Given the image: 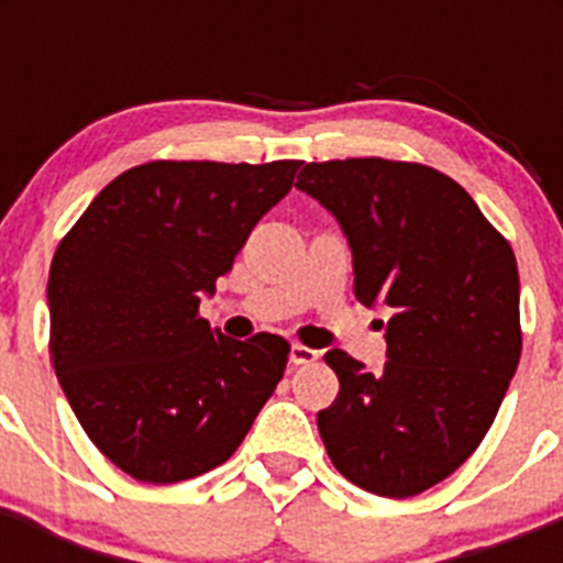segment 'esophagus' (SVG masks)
<instances>
[{"label":"esophagus","instance_id":"esophagus-1","mask_svg":"<svg viewBox=\"0 0 563 563\" xmlns=\"http://www.w3.org/2000/svg\"><path fill=\"white\" fill-rule=\"evenodd\" d=\"M318 355H321V352L310 350V346H305V343H292L290 361L296 363V366H310V363L318 361Z\"/></svg>","mask_w":563,"mask_h":563}]
</instances>
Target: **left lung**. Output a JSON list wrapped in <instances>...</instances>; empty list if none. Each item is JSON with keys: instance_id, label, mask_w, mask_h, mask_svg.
I'll return each instance as SVG.
<instances>
[{"instance_id": "8db88e82", "label": "left lung", "mask_w": 563, "mask_h": 563, "mask_svg": "<svg viewBox=\"0 0 563 563\" xmlns=\"http://www.w3.org/2000/svg\"><path fill=\"white\" fill-rule=\"evenodd\" d=\"M296 188L341 222L357 301L391 307L383 372L324 355L341 389L318 411V434L352 485L409 499L479 449L516 375L514 247L460 183L422 163H307Z\"/></svg>"}]
</instances>
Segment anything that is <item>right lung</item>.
<instances>
[{"mask_svg": "<svg viewBox=\"0 0 563 563\" xmlns=\"http://www.w3.org/2000/svg\"><path fill=\"white\" fill-rule=\"evenodd\" d=\"M301 161H152L118 174L49 265V361L81 429L123 474L174 485L231 460L290 343L200 316Z\"/></svg>", "mask_w": 563, "mask_h": 563, "instance_id": "obj_1", "label": "right lung"}]
</instances>
